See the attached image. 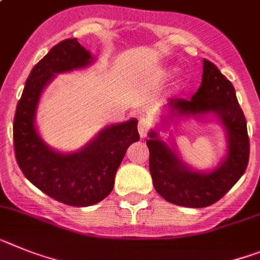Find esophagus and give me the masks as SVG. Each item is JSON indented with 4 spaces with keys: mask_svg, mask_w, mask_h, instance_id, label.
Masks as SVG:
<instances>
[{
    "mask_svg": "<svg viewBox=\"0 0 260 260\" xmlns=\"http://www.w3.org/2000/svg\"><path fill=\"white\" fill-rule=\"evenodd\" d=\"M148 130H150V122L145 118L139 119L138 132H139V135H141V138H146V137H147Z\"/></svg>",
    "mask_w": 260,
    "mask_h": 260,
    "instance_id": "1",
    "label": "esophagus"
}]
</instances>
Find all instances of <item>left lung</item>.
Masks as SVG:
<instances>
[{"mask_svg": "<svg viewBox=\"0 0 260 260\" xmlns=\"http://www.w3.org/2000/svg\"><path fill=\"white\" fill-rule=\"evenodd\" d=\"M203 81L189 100L170 99L164 114L148 133L150 172L155 190L166 201L187 208H204L218 201L245 174L250 155L247 123L236 89L209 60L204 59ZM212 119L223 126L226 155L212 170H194L182 160L176 142L163 140L160 129L181 119Z\"/></svg>", "mask_w": 260, "mask_h": 260, "instance_id": "obj_1", "label": "left lung"}]
</instances>
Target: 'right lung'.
Here are the masks:
<instances>
[{"label":"right lung","mask_w":260,"mask_h":260,"mask_svg":"<svg viewBox=\"0 0 260 260\" xmlns=\"http://www.w3.org/2000/svg\"><path fill=\"white\" fill-rule=\"evenodd\" d=\"M93 61L94 56L76 38L54 46L31 70L13 126L15 157L26 179L47 196L71 206H89L105 199L114 187L126 150L139 141L137 118L105 126L72 152L50 147L38 132L37 110L46 86L59 73L84 70Z\"/></svg>","instance_id":"right-lung-1"}]
</instances>
